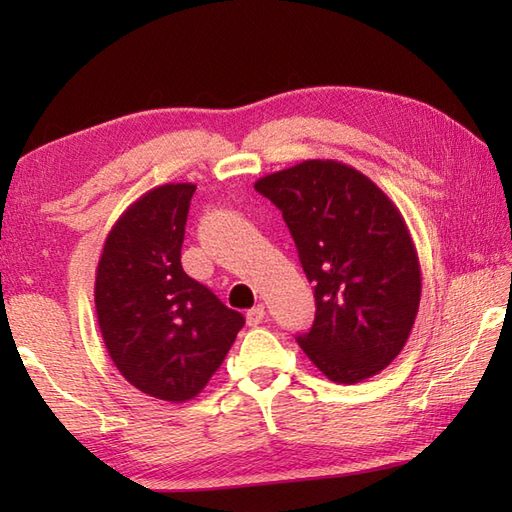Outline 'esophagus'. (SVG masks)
Segmentation results:
<instances>
[{
  "label": "esophagus",
  "instance_id": "obj_1",
  "mask_svg": "<svg viewBox=\"0 0 512 512\" xmlns=\"http://www.w3.org/2000/svg\"><path fill=\"white\" fill-rule=\"evenodd\" d=\"M264 317H266V310H264V306H259V303H257L255 308H250L246 312V323L253 325V328H255V325H259V323L264 321Z\"/></svg>",
  "mask_w": 512,
  "mask_h": 512
}]
</instances>
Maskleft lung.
Here are the masks:
<instances>
[{
  "label": "left lung",
  "mask_w": 512,
  "mask_h": 512,
  "mask_svg": "<svg viewBox=\"0 0 512 512\" xmlns=\"http://www.w3.org/2000/svg\"><path fill=\"white\" fill-rule=\"evenodd\" d=\"M284 215L314 284V323L297 343L330 380L376 376L405 347L420 306V264L396 204L361 171L306 160L255 182Z\"/></svg>",
  "instance_id": "8db88e82"
}]
</instances>
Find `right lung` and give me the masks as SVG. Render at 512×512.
<instances>
[{
    "instance_id": "1",
    "label": "right lung",
    "mask_w": 512,
    "mask_h": 512,
    "mask_svg": "<svg viewBox=\"0 0 512 512\" xmlns=\"http://www.w3.org/2000/svg\"><path fill=\"white\" fill-rule=\"evenodd\" d=\"M195 184H162L118 217L96 268L94 303L107 352L147 396L184 402L222 365L244 317L182 270Z\"/></svg>"
}]
</instances>
